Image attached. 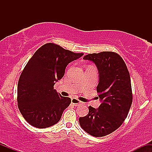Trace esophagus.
Listing matches in <instances>:
<instances>
[{
	"instance_id": "1",
	"label": "esophagus",
	"mask_w": 152,
	"mask_h": 152,
	"mask_svg": "<svg viewBox=\"0 0 152 152\" xmlns=\"http://www.w3.org/2000/svg\"><path fill=\"white\" fill-rule=\"evenodd\" d=\"M71 103H72V104H74V106H77L79 105V104H81V101L78 100V99H77L73 98L72 99H71Z\"/></svg>"
}]
</instances>
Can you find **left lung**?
<instances>
[{
  "mask_svg": "<svg viewBox=\"0 0 152 152\" xmlns=\"http://www.w3.org/2000/svg\"><path fill=\"white\" fill-rule=\"evenodd\" d=\"M98 68L96 91L102 104L99 109L88 106V114L79 118L81 128L96 137L116 131L127 117L133 100L129 72L123 58L112 51L91 53L83 57Z\"/></svg>",
  "mask_w": 152,
  "mask_h": 152,
  "instance_id": "8db88e82",
  "label": "left lung"
}]
</instances>
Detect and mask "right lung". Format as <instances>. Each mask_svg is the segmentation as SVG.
<instances>
[{"label": "right lung", "instance_id": "add662e5", "mask_svg": "<svg viewBox=\"0 0 152 152\" xmlns=\"http://www.w3.org/2000/svg\"><path fill=\"white\" fill-rule=\"evenodd\" d=\"M83 55L53 43L35 52L20 74L17 91L19 111L28 123L40 129L58 123L71 101L57 93L53 86L64 76L68 64Z\"/></svg>", "mask_w": 152, "mask_h": 152}]
</instances>
